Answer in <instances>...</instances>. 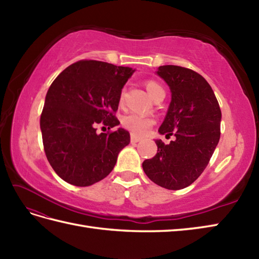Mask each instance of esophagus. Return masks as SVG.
<instances>
[{"label":"esophagus","mask_w":259,"mask_h":259,"mask_svg":"<svg viewBox=\"0 0 259 259\" xmlns=\"http://www.w3.org/2000/svg\"><path fill=\"white\" fill-rule=\"evenodd\" d=\"M141 139L139 138V137H137L135 135H131V138H130V141L131 144H137V142H139Z\"/></svg>","instance_id":"obj_1"}]
</instances>
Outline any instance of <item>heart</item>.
Wrapping results in <instances>:
<instances>
[{
    "label": "heart",
    "mask_w": 259,
    "mask_h": 259,
    "mask_svg": "<svg viewBox=\"0 0 259 259\" xmlns=\"http://www.w3.org/2000/svg\"><path fill=\"white\" fill-rule=\"evenodd\" d=\"M146 88L151 98L155 100V99L160 95L161 92H164L163 88L158 83V82L149 80L147 81ZM119 103L122 104L123 103V92L122 95L120 96V100ZM155 123V120L150 117H147V115H142L136 112H131L125 114L124 117L121 119V124H122L123 128L125 130L130 131L131 134L135 136H144L146 135L151 126Z\"/></svg>",
    "instance_id": "1"
}]
</instances>
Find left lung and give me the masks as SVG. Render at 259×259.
<instances>
[{"instance_id":"left-lung-1","label":"left lung","mask_w":259,"mask_h":259,"mask_svg":"<svg viewBox=\"0 0 259 259\" xmlns=\"http://www.w3.org/2000/svg\"><path fill=\"white\" fill-rule=\"evenodd\" d=\"M158 75L167 82L171 102L159 133L176 139L156 140L157 155L142 162L153 183L170 190L190 186L210 160L221 138L222 111L202 75L178 65H161Z\"/></svg>"}]
</instances>
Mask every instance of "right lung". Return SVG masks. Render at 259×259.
I'll use <instances>...</instances> for the list:
<instances>
[{"label": "right lung", "mask_w": 259, "mask_h": 259, "mask_svg": "<svg viewBox=\"0 0 259 259\" xmlns=\"http://www.w3.org/2000/svg\"><path fill=\"white\" fill-rule=\"evenodd\" d=\"M135 70L96 60L69 65L52 82L46 97L40 126L43 147L60 178L78 186H91L112 171L130 135L119 128L115 117L125 82Z\"/></svg>", "instance_id": "obj_1"}]
</instances>
